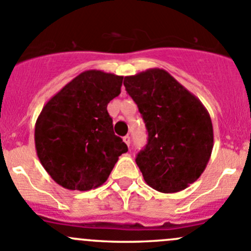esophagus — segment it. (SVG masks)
Masks as SVG:
<instances>
[{"mask_svg":"<svg viewBox=\"0 0 251 251\" xmlns=\"http://www.w3.org/2000/svg\"><path fill=\"white\" fill-rule=\"evenodd\" d=\"M124 142H125L126 144H127L128 147H130V144H131V138H130V136H125V137H124Z\"/></svg>","mask_w":251,"mask_h":251,"instance_id":"obj_1","label":"esophagus"}]
</instances>
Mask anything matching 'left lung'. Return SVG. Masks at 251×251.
<instances>
[{
	"label": "left lung",
	"instance_id": "1",
	"mask_svg": "<svg viewBox=\"0 0 251 251\" xmlns=\"http://www.w3.org/2000/svg\"><path fill=\"white\" fill-rule=\"evenodd\" d=\"M124 85L148 132V143L136 158L144 181L163 193L183 191L201 177L211 156L209 111L164 69L125 76Z\"/></svg>",
	"mask_w": 251,
	"mask_h": 251
}]
</instances>
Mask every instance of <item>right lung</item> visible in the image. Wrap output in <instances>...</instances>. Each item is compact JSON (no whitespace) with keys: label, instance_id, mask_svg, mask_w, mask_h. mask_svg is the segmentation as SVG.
Masks as SVG:
<instances>
[{"label":"right lung","instance_id":"1","mask_svg":"<svg viewBox=\"0 0 251 251\" xmlns=\"http://www.w3.org/2000/svg\"><path fill=\"white\" fill-rule=\"evenodd\" d=\"M124 76L86 70L45 104L35 124L40 163L59 186L90 191L108 179L127 146L115 136L107 105Z\"/></svg>","mask_w":251,"mask_h":251}]
</instances>
